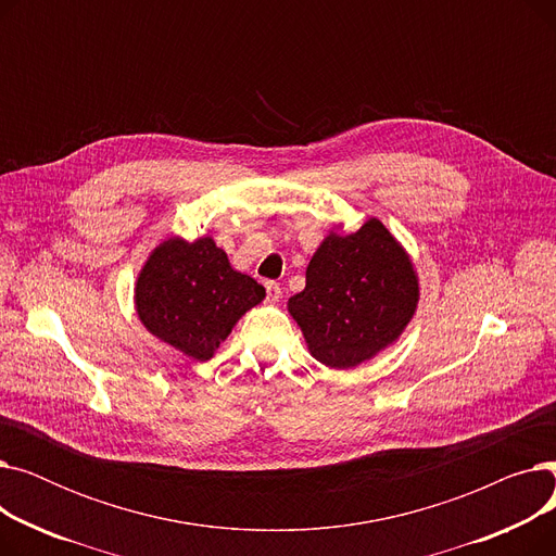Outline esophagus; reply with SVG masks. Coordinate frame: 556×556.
Segmentation results:
<instances>
[{
    "label": "esophagus",
    "instance_id": "1",
    "mask_svg": "<svg viewBox=\"0 0 556 556\" xmlns=\"http://www.w3.org/2000/svg\"><path fill=\"white\" fill-rule=\"evenodd\" d=\"M279 300H281V286L275 283V281H268L266 283V302L277 304Z\"/></svg>",
    "mask_w": 556,
    "mask_h": 556
}]
</instances>
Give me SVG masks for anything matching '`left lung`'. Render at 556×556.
Masks as SVG:
<instances>
[{
	"instance_id": "1",
	"label": "left lung",
	"mask_w": 556,
	"mask_h": 556,
	"mask_svg": "<svg viewBox=\"0 0 556 556\" xmlns=\"http://www.w3.org/2000/svg\"><path fill=\"white\" fill-rule=\"evenodd\" d=\"M419 281L410 258L369 218L358 231H331L306 268V288L288 300L315 361L352 369L392 344L410 323Z\"/></svg>"
}]
</instances>
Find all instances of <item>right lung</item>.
Listing matches in <instances>:
<instances>
[{
    "mask_svg": "<svg viewBox=\"0 0 556 556\" xmlns=\"http://www.w3.org/2000/svg\"><path fill=\"white\" fill-rule=\"evenodd\" d=\"M263 298L266 288L233 270L210 237L164 241L135 288L143 327L195 361H210L239 317Z\"/></svg>",
    "mask_w": 556,
    "mask_h": 556,
    "instance_id": "right-lung-1",
    "label": "right lung"
}]
</instances>
